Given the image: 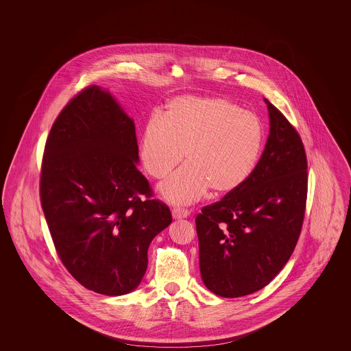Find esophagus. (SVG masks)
I'll return each instance as SVG.
<instances>
[{
  "mask_svg": "<svg viewBox=\"0 0 351 351\" xmlns=\"http://www.w3.org/2000/svg\"><path fill=\"white\" fill-rule=\"evenodd\" d=\"M189 210L185 208H173L172 209V217L173 218H185L189 216Z\"/></svg>",
  "mask_w": 351,
  "mask_h": 351,
  "instance_id": "1",
  "label": "esophagus"
}]
</instances>
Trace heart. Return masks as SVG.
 I'll return each instance as SVG.
<instances>
[{"mask_svg":"<svg viewBox=\"0 0 351 351\" xmlns=\"http://www.w3.org/2000/svg\"><path fill=\"white\" fill-rule=\"evenodd\" d=\"M263 125L256 114L230 101L179 97L163 117L145 126L141 158L146 171L162 179L183 160L186 166L162 185L175 204H191L212 189L225 195L250 178L263 146Z\"/></svg>","mask_w":351,"mask_h":351,"instance_id":"obj_1","label":"heart"}]
</instances>
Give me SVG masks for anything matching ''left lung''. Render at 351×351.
Segmentation results:
<instances>
[{"label": "left lung", "mask_w": 351, "mask_h": 351, "mask_svg": "<svg viewBox=\"0 0 351 351\" xmlns=\"http://www.w3.org/2000/svg\"><path fill=\"white\" fill-rule=\"evenodd\" d=\"M266 102L269 135L250 178L196 217L201 278L221 298L266 287L291 258L304 222L305 149L291 122Z\"/></svg>", "instance_id": "left-lung-1"}]
</instances>
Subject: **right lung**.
Listing matches in <instances>:
<instances>
[{"label": "right lung", "mask_w": 351, "mask_h": 351, "mask_svg": "<svg viewBox=\"0 0 351 351\" xmlns=\"http://www.w3.org/2000/svg\"><path fill=\"white\" fill-rule=\"evenodd\" d=\"M136 162L133 119L97 85L68 101L46 141L39 196L55 250L101 295L136 288L152 238L172 221Z\"/></svg>", "instance_id": "right-lung-1"}]
</instances>
